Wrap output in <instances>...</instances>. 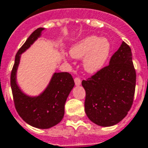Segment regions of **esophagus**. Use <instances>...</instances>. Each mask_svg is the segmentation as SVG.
<instances>
[{
	"label": "esophagus",
	"mask_w": 148,
	"mask_h": 148,
	"mask_svg": "<svg viewBox=\"0 0 148 148\" xmlns=\"http://www.w3.org/2000/svg\"><path fill=\"white\" fill-rule=\"evenodd\" d=\"M74 81H75V84H76V86H79L81 84V80H80V78H78V77H76L75 79H74Z\"/></svg>",
	"instance_id": "34e87169"
}]
</instances>
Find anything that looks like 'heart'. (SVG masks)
<instances>
[{
    "label": "heart",
    "mask_w": 148,
    "mask_h": 148,
    "mask_svg": "<svg viewBox=\"0 0 148 148\" xmlns=\"http://www.w3.org/2000/svg\"><path fill=\"white\" fill-rule=\"evenodd\" d=\"M111 43L106 38L90 35L83 38L70 47L72 58L83 59L85 72L93 74L105 67L111 52Z\"/></svg>",
    "instance_id": "heart-1"
}]
</instances>
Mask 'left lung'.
Returning a JSON list of instances; mask_svg holds the SVG:
<instances>
[{
	"label": "left lung",
	"instance_id": "left-lung-1",
	"mask_svg": "<svg viewBox=\"0 0 148 148\" xmlns=\"http://www.w3.org/2000/svg\"><path fill=\"white\" fill-rule=\"evenodd\" d=\"M135 83L131 49L123 42L108 66L82 81L86 92L84 110L89 120L101 127L121 122L133 103Z\"/></svg>",
	"mask_w": 148,
	"mask_h": 148
}]
</instances>
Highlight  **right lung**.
Here are the masks:
<instances>
[{
    "instance_id": "add662e5",
    "label": "right lung",
    "mask_w": 148,
    "mask_h": 148,
    "mask_svg": "<svg viewBox=\"0 0 148 148\" xmlns=\"http://www.w3.org/2000/svg\"><path fill=\"white\" fill-rule=\"evenodd\" d=\"M43 29L42 27L35 29L18 50L11 72L10 84L15 108L21 119L34 127L48 129L60 123L64 118V105L75 85L72 75L68 72H55L47 86L38 96L25 94L17 82L21 54L41 37Z\"/></svg>"
}]
</instances>
